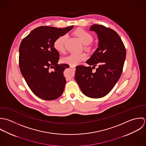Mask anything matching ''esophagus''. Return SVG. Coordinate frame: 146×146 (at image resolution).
Returning <instances> with one entry per match:
<instances>
[{
  "instance_id": "esophagus-1",
  "label": "esophagus",
  "mask_w": 146,
  "mask_h": 146,
  "mask_svg": "<svg viewBox=\"0 0 146 146\" xmlns=\"http://www.w3.org/2000/svg\"><path fill=\"white\" fill-rule=\"evenodd\" d=\"M70 67L71 68H72L73 70H76V67H75V66H72V65H70Z\"/></svg>"
}]
</instances>
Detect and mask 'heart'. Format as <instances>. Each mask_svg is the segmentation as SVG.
<instances>
[{"mask_svg": "<svg viewBox=\"0 0 146 146\" xmlns=\"http://www.w3.org/2000/svg\"><path fill=\"white\" fill-rule=\"evenodd\" d=\"M74 34L78 36L80 40L84 44H88L92 40V35L86 30L79 28L76 30L74 32ZM66 38L65 34L61 35L58 37L54 42V47L55 49L60 52H62L65 49V42ZM86 58L84 54H71L68 56L62 58V62L72 66L78 65L81 61Z\"/></svg>", "mask_w": 146, "mask_h": 146, "instance_id": "heart-1", "label": "heart"}]
</instances>
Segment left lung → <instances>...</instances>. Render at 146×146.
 <instances>
[{
	"instance_id": "left-lung-1",
	"label": "left lung",
	"mask_w": 146,
	"mask_h": 146,
	"mask_svg": "<svg viewBox=\"0 0 146 146\" xmlns=\"http://www.w3.org/2000/svg\"><path fill=\"white\" fill-rule=\"evenodd\" d=\"M95 31L99 39L98 48L86 61L91 67L76 66L75 80L82 93L91 98H100L114 88L122 72L126 58L125 46L116 32L102 25L90 28ZM96 66L95 72L92 69Z\"/></svg>"
}]
</instances>
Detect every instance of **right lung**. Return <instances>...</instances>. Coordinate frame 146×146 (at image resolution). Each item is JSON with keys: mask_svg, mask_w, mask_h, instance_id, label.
I'll return each instance as SVG.
<instances>
[{"mask_svg": "<svg viewBox=\"0 0 146 146\" xmlns=\"http://www.w3.org/2000/svg\"><path fill=\"white\" fill-rule=\"evenodd\" d=\"M73 28L39 27L32 30L21 42V73L31 91L42 99L55 100L64 91L66 79L63 72L69 65L58 64L60 54L55 49L54 42Z\"/></svg>", "mask_w": 146, "mask_h": 146, "instance_id": "1", "label": "right lung"}]
</instances>
